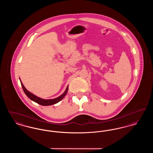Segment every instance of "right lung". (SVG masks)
I'll return each instance as SVG.
<instances>
[{
	"mask_svg": "<svg viewBox=\"0 0 153 153\" xmlns=\"http://www.w3.org/2000/svg\"><path fill=\"white\" fill-rule=\"evenodd\" d=\"M19 80L21 81V85H22V88H23V90L24 92L25 93V94L30 99H31L33 102H36V103L39 104L41 105H44V106L51 105L55 104L58 102H60L65 96L67 92H68V85L67 87L66 88L65 91H64V92L62 95H60L59 96H58L55 99H42L41 97H39L36 96V95L33 94L32 93L29 92L26 88L25 87V86L23 85V83H22V81H21L20 79H19Z\"/></svg>",
	"mask_w": 153,
	"mask_h": 153,
	"instance_id": "add662e5",
	"label": "right lung"
}]
</instances>
